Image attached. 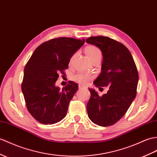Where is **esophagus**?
<instances>
[{
    "label": "esophagus",
    "instance_id": "1",
    "mask_svg": "<svg viewBox=\"0 0 157 157\" xmlns=\"http://www.w3.org/2000/svg\"><path fill=\"white\" fill-rule=\"evenodd\" d=\"M84 86H83V85H81V84H79V89H83V88H84Z\"/></svg>",
    "mask_w": 157,
    "mask_h": 157
}]
</instances>
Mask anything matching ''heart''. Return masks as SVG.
I'll return each mask as SVG.
<instances>
[{"label":"heart","mask_w":157,"mask_h":157,"mask_svg":"<svg viewBox=\"0 0 157 157\" xmlns=\"http://www.w3.org/2000/svg\"><path fill=\"white\" fill-rule=\"evenodd\" d=\"M85 53L90 61L96 59V58L101 57V51L96 46L90 45L87 47L85 49ZM74 57V56L71 57V61L73 59ZM92 78L93 77L92 75L84 74V73H78V74L73 75L71 78L74 81L82 83V84H86L90 80H92Z\"/></svg>","instance_id":"1"}]
</instances>
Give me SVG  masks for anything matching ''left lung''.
Returning a JSON list of instances; mask_svg holds the SVG:
<instances>
[{
  "label": "left lung",
  "instance_id": "1",
  "mask_svg": "<svg viewBox=\"0 0 157 157\" xmlns=\"http://www.w3.org/2000/svg\"><path fill=\"white\" fill-rule=\"evenodd\" d=\"M86 42L98 47L103 55L101 74L94 83L99 88L109 87L102 96L89 89L87 114L98 126H112L123 117L136 96L137 68L129 50L121 43L104 36L90 37Z\"/></svg>",
  "mask_w": 157,
  "mask_h": 157
}]
</instances>
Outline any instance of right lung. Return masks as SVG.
Masks as SVG:
<instances>
[{"mask_svg":"<svg viewBox=\"0 0 157 157\" xmlns=\"http://www.w3.org/2000/svg\"><path fill=\"white\" fill-rule=\"evenodd\" d=\"M84 42L70 37L51 39L34 51L25 65L22 92L28 111L39 122L53 124L66 116L78 86L70 81L60 90L56 82L58 74H64L70 58Z\"/></svg>","mask_w":157,"mask_h":157,"instance_id":"obj_1","label":"right lung"}]
</instances>
